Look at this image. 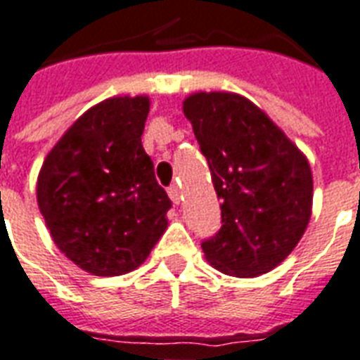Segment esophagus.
<instances>
[{
    "label": "esophagus",
    "mask_w": 360,
    "mask_h": 360,
    "mask_svg": "<svg viewBox=\"0 0 360 360\" xmlns=\"http://www.w3.org/2000/svg\"><path fill=\"white\" fill-rule=\"evenodd\" d=\"M169 197H170V201L174 202V205H180V201H182V190L178 188L176 184H172L169 188Z\"/></svg>",
    "instance_id": "1"
}]
</instances>
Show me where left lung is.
I'll return each instance as SVG.
<instances>
[{
  "label": "left lung",
  "instance_id": "1",
  "mask_svg": "<svg viewBox=\"0 0 360 360\" xmlns=\"http://www.w3.org/2000/svg\"><path fill=\"white\" fill-rule=\"evenodd\" d=\"M184 115L221 201L220 231L201 243L205 258L235 277L271 271L292 252L311 218L307 159L241 94H191Z\"/></svg>",
  "mask_w": 360,
  "mask_h": 360
}]
</instances>
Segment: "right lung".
<instances>
[{"mask_svg":"<svg viewBox=\"0 0 360 360\" xmlns=\"http://www.w3.org/2000/svg\"><path fill=\"white\" fill-rule=\"evenodd\" d=\"M148 96L100 102L70 127L37 176L51 237L81 269L115 277L142 264L172 207L142 148Z\"/></svg>","mask_w":360,"mask_h":360,"instance_id":"1","label":"right lung"}]
</instances>
